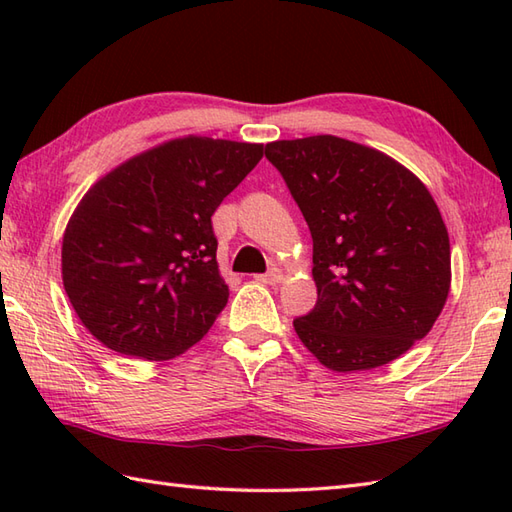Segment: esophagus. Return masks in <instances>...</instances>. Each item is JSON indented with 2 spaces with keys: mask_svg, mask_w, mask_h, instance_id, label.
Returning a JSON list of instances; mask_svg holds the SVG:
<instances>
[{
  "mask_svg": "<svg viewBox=\"0 0 512 512\" xmlns=\"http://www.w3.org/2000/svg\"><path fill=\"white\" fill-rule=\"evenodd\" d=\"M259 283H266V285H275V283H279L281 279H283V272L279 270V268H270L266 275H257L255 277Z\"/></svg>",
  "mask_w": 512,
  "mask_h": 512,
  "instance_id": "obj_1",
  "label": "esophagus"
}]
</instances>
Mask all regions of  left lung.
<instances>
[{"instance_id":"8db88e82","label":"left lung","mask_w":512,"mask_h":512,"mask_svg":"<svg viewBox=\"0 0 512 512\" xmlns=\"http://www.w3.org/2000/svg\"><path fill=\"white\" fill-rule=\"evenodd\" d=\"M310 227L318 301L294 318L331 371L384 366L427 336L449 294V235L432 194L384 152L334 135L266 144Z\"/></svg>"}]
</instances>
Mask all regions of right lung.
<instances>
[{
	"label": "right lung",
	"mask_w": 512,
	"mask_h": 512,
	"mask_svg": "<svg viewBox=\"0 0 512 512\" xmlns=\"http://www.w3.org/2000/svg\"><path fill=\"white\" fill-rule=\"evenodd\" d=\"M261 144L189 135L102 176L63 237V285L91 336L130 358L170 360L224 310L211 216Z\"/></svg>",
	"instance_id": "obj_1"
}]
</instances>
